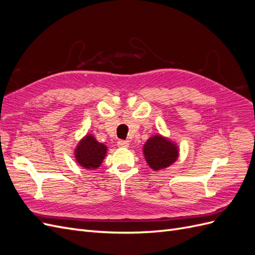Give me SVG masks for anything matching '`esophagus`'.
I'll list each match as a JSON object with an SVG mask.
<instances>
[{
    "label": "esophagus",
    "mask_w": 255,
    "mask_h": 255,
    "mask_svg": "<svg viewBox=\"0 0 255 255\" xmlns=\"http://www.w3.org/2000/svg\"><path fill=\"white\" fill-rule=\"evenodd\" d=\"M128 145H129V142L128 140H119L118 141L119 148H128Z\"/></svg>",
    "instance_id": "esophagus-1"
}]
</instances>
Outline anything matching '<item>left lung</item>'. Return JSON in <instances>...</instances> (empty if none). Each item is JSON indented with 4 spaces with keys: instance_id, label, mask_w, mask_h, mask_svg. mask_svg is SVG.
Instances as JSON below:
<instances>
[{
    "instance_id": "1",
    "label": "left lung",
    "mask_w": 255,
    "mask_h": 255,
    "mask_svg": "<svg viewBox=\"0 0 255 255\" xmlns=\"http://www.w3.org/2000/svg\"><path fill=\"white\" fill-rule=\"evenodd\" d=\"M143 156L154 171L163 170L174 164L180 155V149L170 138L156 134L151 136L142 148Z\"/></svg>"
}]
</instances>
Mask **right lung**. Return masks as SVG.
I'll use <instances>...</instances> for the list:
<instances>
[{"label":"right lung","instance_id":"add662e5","mask_svg":"<svg viewBox=\"0 0 255 255\" xmlns=\"http://www.w3.org/2000/svg\"><path fill=\"white\" fill-rule=\"evenodd\" d=\"M109 151L107 145L99 142L92 134L85 135L76 144L74 149V158L80 166L88 170L98 169Z\"/></svg>","mask_w":255,"mask_h":255}]
</instances>
